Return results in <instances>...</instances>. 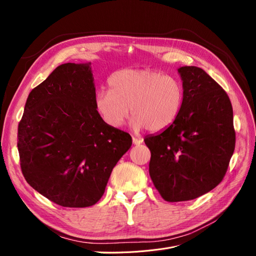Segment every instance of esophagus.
<instances>
[{
  "instance_id": "obj_1",
  "label": "esophagus",
  "mask_w": 256,
  "mask_h": 256,
  "mask_svg": "<svg viewBox=\"0 0 256 256\" xmlns=\"http://www.w3.org/2000/svg\"><path fill=\"white\" fill-rule=\"evenodd\" d=\"M132 142L134 145H140L143 143V138H132Z\"/></svg>"
}]
</instances>
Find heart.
<instances>
[{"label":"heart","mask_w":256,"mask_h":256,"mask_svg":"<svg viewBox=\"0 0 256 256\" xmlns=\"http://www.w3.org/2000/svg\"><path fill=\"white\" fill-rule=\"evenodd\" d=\"M109 86L96 92L95 108L112 128L124 125L130 107L134 130L160 132L173 125L182 109L180 81L152 69H122L110 76Z\"/></svg>","instance_id":"heart-1"}]
</instances>
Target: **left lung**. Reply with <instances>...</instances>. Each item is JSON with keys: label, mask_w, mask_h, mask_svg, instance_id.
Masks as SVG:
<instances>
[{"label": "left lung", "mask_w": 256, "mask_h": 256, "mask_svg": "<svg viewBox=\"0 0 256 256\" xmlns=\"http://www.w3.org/2000/svg\"><path fill=\"white\" fill-rule=\"evenodd\" d=\"M182 112L171 127L144 142L150 175L168 202H184L212 190L226 175L235 150L233 108L220 85L202 68H178Z\"/></svg>", "instance_id": "1"}]
</instances>
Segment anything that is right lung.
<instances>
[{
	"label": "right lung",
	"instance_id": "add662e5",
	"mask_svg": "<svg viewBox=\"0 0 256 256\" xmlns=\"http://www.w3.org/2000/svg\"><path fill=\"white\" fill-rule=\"evenodd\" d=\"M90 63L60 65L26 99L18 150L28 184L63 207H88L104 196L113 168L132 144L95 108Z\"/></svg>",
	"mask_w": 256,
	"mask_h": 256
}]
</instances>
